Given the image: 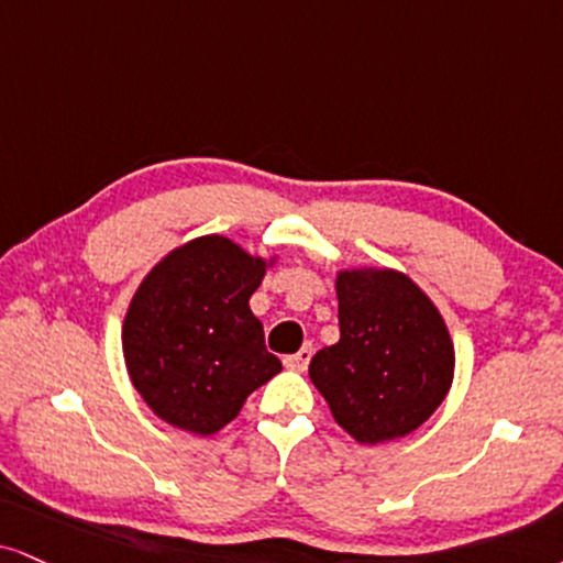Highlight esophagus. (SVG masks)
I'll use <instances>...</instances> for the list:
<instances>
[{
    "instance_id": "1",
    "label": "esophagus",
    "mask_w": 563,
    "mask_h": 563,
    "mask_svg": "<svg viewBox=\"0 0 563 563\" xmlns=\"http://www.w3.org/2000/svg\"><path fill=\"white\" fill-rule=\"evenodd\" d=\"M310 357H313V346H310V344H305L300 352H295V355H287V357H284V365H287L289 371H297V373H302L305 367H308Z\"/></svg>"
}]
</instances>
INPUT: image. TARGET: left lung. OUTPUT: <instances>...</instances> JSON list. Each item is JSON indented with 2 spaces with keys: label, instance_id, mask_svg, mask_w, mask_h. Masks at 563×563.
Returning a JSON list of instances; mask_svg holds the SVG:
<instances>
[{
  "label": "left lung",
  "instance_id": "8db88e82",
  "mask_svg": "<svg viewBox=\"0 0 563 563\" xmlns=\"http://www.w3.org/2000/svg\"><path fill=\"white\" fill-rule=\"evenodd\" d=\"M339 342L310 360V380L352 439L376 443L418 430L446 399L454 344L430 297L391 268L336 274Z\"/></svg>",
  "mask_w": 563,
  "mask_h": 563
}]
</instances>
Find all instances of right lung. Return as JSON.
<instances>
[{"mask_svg":"<svg viewBox=\"0 0 563 563\" xmlns=\"http://www.w3.org/2000/svg\"><path fill=\"white\" fill-rule=\"evenodd\" d=\"M266 263L221 234L164 255L141 282L122 325L130 380L164 422L213 435L282 371L250 310Z\"/></svg>","mask_w":563,"mask_h":563,"instance_id":"add662e5","label":"right lung"}]
</instances>
